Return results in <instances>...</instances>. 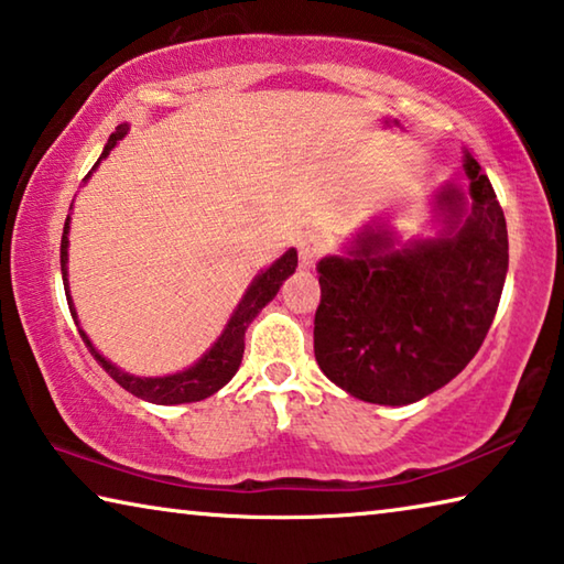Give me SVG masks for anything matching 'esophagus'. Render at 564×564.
Listing matches in <instances>:
<instances>
[{
  "instance_id": "esophagus-1",
  "label": "esophagus",
  "mask_w": 564,
  "mask_h": 564,
  "mask_svg": "<svg viewBox=\"0 0 564 564\" xmlns=\"http://www.w3.org/2000/svg\"><path fill=\"white\" fill-rule=\"evenodd\" d=\"M297 249H300V264L302 267H315L319 257L327 252V242L317 235H307V237L300 239Z\"/></svg>"
}]
</instances>
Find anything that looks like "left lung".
Listing matches in <instances>:
<instances>
[{
    "label": "left lung",
    "mask_w": 564,
    "mask_h": 564,
    "mask_svg": "<svg viewBox=\"0 0 564 564\" xmlns=\"http://www.w3.org/2000/svg\"><path fill=\"white\" fill-rule=\"evenodd\" d=\"M473 207L442 192L447 232L380 254L387 235H359L352 257H325L315 312L322 372L352 397L410 404L445 387L482 347L507 276V225L490 180L465 156Z\"/></svg>",
    "instance_id": "1"
}]
</instances>
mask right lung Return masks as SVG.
Masks as SVG:
<instances>
[{"label": "right lung", "mask_w": 564, "mask_h": 564, "mask_svg": "<svg viewBox=\"0 0 564 564\" xmlns=\"http://www.w3.org/2000/svg\"><path fill=\"white\" fill-rule=\"evenodd\" d=\"M124 134H127V124L117 127V132H112V137H109V142H107L105 152H101L99 160H105V156L112 152V147L119 140H122ZM87 177H89V174H87ZM67 232H69V217H67V221H64L62 247H59L64 292L69 294V288H67V245H69ZM294 267H297V252L290 249V252H284L280 260H276L270 267V270H264L252 282V288L247 290L242 302H239V307L235 310L232 319H229L227 329L221 332V337L217 339L215 347H212L209 352L202 357L195 367L184 369V372H177V375H170V377H132V375H127V372H122V369H117L112 362H107V359L101 357L95 347H91L85 332H82L79 327L77 329H79L82 339H85V345L91 352V357H95L97 362L101 365V369H105V372L112 377V380L119 387H124L127 392H132L134 397H140V400L154 402V404L199 402V400H205V397L215 394L229 380H232L235 372L239 369V362H242V355H245V329H247V325L257 317V312H260L264 304L270 302L276 292H280L282 282L294 272ZM67 302H69L72 317L77 319L69 297H67Z\"/></svg>", "instance_id": "obj_1"}]
</instances>
